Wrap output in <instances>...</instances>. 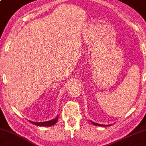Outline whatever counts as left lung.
Returning <instances> with one entry per match:
<instances>
[{
    "mask_svg": "<svg viewBox=\"0 0 146 146\" xmlns=\"http://www.w3.org/2000/svg\"><path fill=\"white\" fill-rule=\"evenodd\" d=\"M90 121L92 123V124L95 125H96V126H99V127H108V126H110L109 125H100V124H98V123H94L93 121Z\"/></svg>",
    "mask_w": 146,
    "mask_h": 146,
    "instance_id": "8db88e82",
    "label": "left lung"
}]
</instances>
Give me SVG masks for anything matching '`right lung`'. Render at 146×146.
<instances>
[{
    "label": "right lung",
    "instance_id": "add662e5",
    "mask_svg": "<svg viewBox=\"0 0 146 146\" xmlns=\"http://www.w3.org/2000/svg\"><path fill=\"white\" fill-rule=\"evenodd\" d=\"M58 118H59V116H57L55 119H51L50 121H44V122H34L32 121H29L31 123L34 124L35 125H37V126H43V127H51L52 125H55L56 123L57 122Z\"/></svg>",
    "mask_w": 146,
    "mask_h": 146
}]
</instances>
